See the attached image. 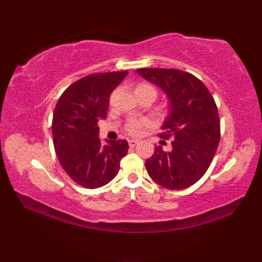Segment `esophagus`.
Returning <instances> with one entry per match:
<instances>
[{"mask_svg":"<svg viewBox=\"0 0 262 262\" xmlns=\"http://www.w3.org/2000/svg\"><path fill=\"white\" fill-rule=\"evenodd\" d=\"M138 143H140V142H138L137 140H130V141H128V144H129L130 147H135Z\"/></svg>","mask_w":262,"mask_h":262,"instance_id":"1","label":"esophagus"}]
</instances>
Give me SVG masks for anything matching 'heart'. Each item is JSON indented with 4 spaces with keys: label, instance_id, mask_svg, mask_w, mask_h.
Instances as JSON below:
<instances>
[{
    "label": "heart",
    "instance_id": "1",
    "mask_svg": "<svg viewBox=\"0 0 262 262\" xmlns=\"http://www.w3.org/2000/svg\"><path fill=\"white\" fill-rule=\"evenodd\" d=\"M137 89H148V90H152L154 91L155 93H157V91H155V89L151 85L148 84H140L137 86ZM148 120L147 119H144V118H140V119H130L127 121V124L125 125V129L127 130L128 134L130 135H138L142 130V128L148 126Z\"/></svg>",
    "mask_w": 262,
    "mask_h": 262
}]
</instances>
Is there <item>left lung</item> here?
I'll list each match as a JSON object with an SVG mask.
<instances>
[{"instance_id":"8db88e82","label":"left lung","mask_w":262,"mask_h":262,"mask_svg":"<svg viewBox=\"0 0 262 262\" xmlns=\"http://www.w3.org/2000/svg\"><path fill=\"white\" fill-rule=\"evenodd\" d=\"M137 73L162 89L170 101L160 137L171 140V146L168 151L155 147L145 162L147 173L166 189H186L206 173L219 146L221 122L215 100L204 83L188 72L138 69Z\"/></svg>"}]
</instances>
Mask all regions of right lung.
I'll list each match as a JSON object with an SVG mask.
<instances>
[{
	"label": "right lung",
	"instance_id": "add662e5",
	"mask_svg": "<svg viewBox=\"0 0 262 262\" xmlns=\"http://www.w3.org/2000/svg\"><path fill=\"white\" fill-rule=\"evenodd\" d=\"M127 71L86 75L62 93L53 115V142L60 165L72 180L88 189L107 185L128 151L126 140L103 145L98 121L107 118L109 98Z\"/></svg>",
	"mask_w": 262,
	"mask_h": 262
}]
</instances>
